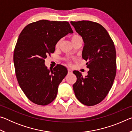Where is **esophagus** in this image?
Returning <instances> with one entry per match:
<instances>
[{
  "label": "esophagus",
  "instance_id": "esophagus-1",
  "mask_svg": "<svg viewBox=\"0 0 132 132\" xmlns=\"http://www.w3.org/2000/svg\"><path fill=\"white\" fill-rule=\"evenodd\" d=\"M68 73H72V70H70V69H68Z\"/></svg>",
  "mask_w": 132,
  "mask_h": 132
}]
</instances>
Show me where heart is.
<instances>
[{
  "instance_id": "obj_1",
  "label": "heart",
  "mask_w": 132,
  "mask_h": 132,
  "mask_svg": "<svg viewBox=\"0 0 132 132\" xmlns=\"http://www.w3.org/2000/svg\"><path fill=\"white\" fill-rule=\"evenodd\" d=\"M79 39H81V37L79 36V35H73V37H71V42H72V43H73V42L77 41V40ZM60 44H61V41H59L57 42V43L56 44V46H59V45H60Z\"/></svg>"
}]
</instances>
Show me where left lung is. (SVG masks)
Segmentation results:
<instances>
[{"label": "left lung", "instance_id": "8db88e82", "mask_svg": "<svg viewBox=\"0 0 132 132\" xmlns=\"http://www.w3.org/2000/svg\"><path fill=\"white\" fill-rule=\"evenodd\" d=\"M70 23L83 40L82 57L87 61L89 69L84 77L79 71H73L77 77L73 90L82 104L94 105L105 98L114 81L117 71L114 44L101 24L85 20Z\"/></svg>", "mask_w": 132, "mask_h": 132}]
</instances>
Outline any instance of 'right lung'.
<instances>
[{
  "instance_id": "right-lung-1",
  "label": "right lung",
  "mask_w": 132,
  "mask_h": 132,
  "mask_svg": "<svg viewBox=\"0 0 132 132\" xmlns=\"http://www.w3.org/2000/svg\"><path fill=\"white\" fill-rule=\"evenodd\" d=\"M72 33L68 22L42 20L29 24L20 34L13 55L15 75L21 90L34 103L46 105L56 97L68 70L61 64L48 69L45 59L54 52L60 39Z\"/></svg>"
}]
</instances>
